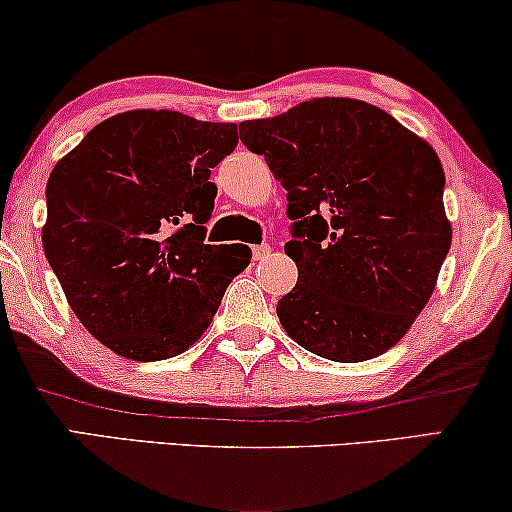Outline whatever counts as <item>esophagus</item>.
<instances>
[{
    "instance_id": "1",
    "label": "esophagus",
    "mask_w": 512,
    "mask_h": 512,
    "mask_svg": "<svg viewBox=\"0 0 512 512\" xmlns=\"http://www.w3.org/2000/svg\"><path fill=\"white\" fill-rule=\"evenodd\" d=\"M270 254V244H258V247H254V261H265Z\"/></svg>"
}]
</instances>
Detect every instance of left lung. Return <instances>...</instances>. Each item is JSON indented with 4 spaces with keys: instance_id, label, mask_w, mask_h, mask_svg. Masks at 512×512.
Segmentation results:
<instances>
[{
    "instance_id": "obj_1",
    "label": "left lung",
    "mask_w": 512,
    "mask_h": 512,
    "mask_svg": "<svg viewBox=\"0 0 512 512\" xmlns=\"http://www.w3.org/2000/svg\"><path fill=\"white\" fill-rule=\"evenodd\" d=\"M240 139L289 200L284 251L298 282L277 303L289 338L340 363L394 347L429 303L452 244L433 146L349 97L244 121Z\"/></svg>"
}]
</instances>
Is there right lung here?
Masks as SVG:
<instances>
[{
  "instance_id": "right-lung-1",
  "label": "right lung",
  "mask_w": 512,
  "mask_h": 512,
  "mask_svg": "<svg viewBox=\"0 0 512 512\" xmlns=\"http://www.w3.org/2000/svg\"><path fill=\"white\" fill-rule=\"evenodd\" d=\"M237 146L235 123L170 109L95 125L46 184L44 254L88 333L132 361L186 352L212 324L244 244H205L212 167Z\"/></svg>"
}]
</instances>
